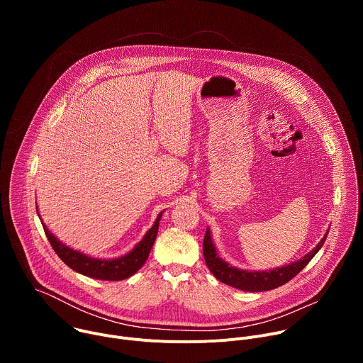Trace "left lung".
<instances>
[{
  "label": "left lung",
  "instance_id": "obj_1",
  "mask_svg": "<svg viewBox=\"0 0 363 363\" xmlns=\"http://www.w3.org/2000/svg\"><path fill=\"white\" fill-rule=\"evenodd\" d=\"M328 233L320 240V242L312 251L307 252L301 260H297L291 264H287L274 270H269V272H247V270L235 269L228 263H225L223 258H220V255L217 254L216 245L213 242L211 233L208 228H206V233L203 237V245H202L203 258L210 272L220 281L242 291H267V290L280 287L287 281H290L293 277H296L308 264V262L316 255V252L322 248L328 237Z\"/></svg>",
  "mask_w": 363,
  "mask_h": 363
}]
</instances>
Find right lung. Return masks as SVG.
Returning <instances> with one entry per match:
<instances>
[{"label": "right lung", "instance_id": "obj_1", "mask_svg": "<svg viewBox=\"0 0 363 363\" xmlns=\"http://www.w3.org/2000/svg\"><path fill=\"white\" fill-rule=\"evenodd\" d=\"M161 216L162 213L158 216L152 228L145 234V237L135 245L132 251L119 258H113V260H100V258L89 257L83 252H79L77 250H73L63 244L62 241H59L47 230L44 224L43 228L51 247H53L56 254L62 258V262L67 264L72 270L91 279L118 281L133 276L145 264L149 251L155 242V238H157Z\"/></svg>", "mask_w": 363, "mask_h": 363}]
</instances>
